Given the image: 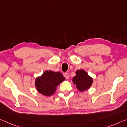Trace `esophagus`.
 Listing matches in <instances>:
<instances>
[{
  "label": "esophagus",
  "instance_id": "1",
  "mask_svg": "<svg viewBox=\"0 0 127 127\" xmlns=\"http://www.w3.org/2000/svg\"><path fill=\"white\" fill-rule=\"evenodd\" d=\"M64 76H65V77L67 78V79H68L69 77V74L68 73H64Z\"/></svg>",
  "mask_w": 127,
  "mask_h": 127
}]
</instances>
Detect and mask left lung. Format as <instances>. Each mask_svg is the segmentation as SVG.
Masks as SVG:
<instances>
[{
    "label": "left lung",
    "mask_w": 127,
    "mask_h": 127,
    "mask_svg": "<svg viewBox=\"0 0 127 127\" xmlns=\"http://www.w3.org/2000/svg\"><path fill=\"white\" fill-rule=\"evenodd\" d=\"M72 81L76 85L77 89L81 92L89 89L93 82L92 78L83 69L77 70L76 72V76Z\"/></svg>",
    "instance_id": "8db88e82"
}]
</instances>
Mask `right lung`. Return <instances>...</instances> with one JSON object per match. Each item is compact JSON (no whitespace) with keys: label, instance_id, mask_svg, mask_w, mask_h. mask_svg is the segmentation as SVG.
I'll return each instance as SVG.
<instances>
[{"label":"right lung","instance_id":"right-lung-1","mask_svg":"<svg viewBox=\"0 0 127 127\" xmlns=\"http://www.w3.org/2000/svg\"><path fill=\"white\" fill-rule=\"evenodd\" d=\"M65 80L63 74L60 72L47 71L41 77L35 80V86L40 93L44 95L50 96L55 93L58 85Z\"/></svg>","mask_w":127,"mask_h":127}]
</instances>
